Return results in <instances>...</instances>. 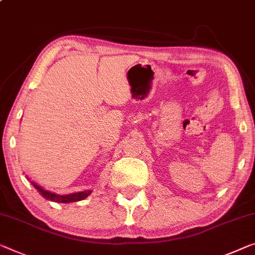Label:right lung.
<instances>
[{
  "mask_svg": "<svg viewBox=\"0 0 255 255\" xmlns=\"http://www.w3.org/2000/svg\"><path fill=\"white\" fill-rule=\"evenodd\" d=\"M34 187L36 188L37 191L41 193V196L44 197L45 199L55 201V203H73V201H79L82 200L88 197L91 193V190H87V191H82V192H77V193H71V195H65V196H59L56 195V193L45 191L40 185H36L33 183Z\"/></svg>",
  "mask_w": 255,
  "mask_h": 255,
  "instance_id": "1",
  "label": "right lung"
}]
</instances>
